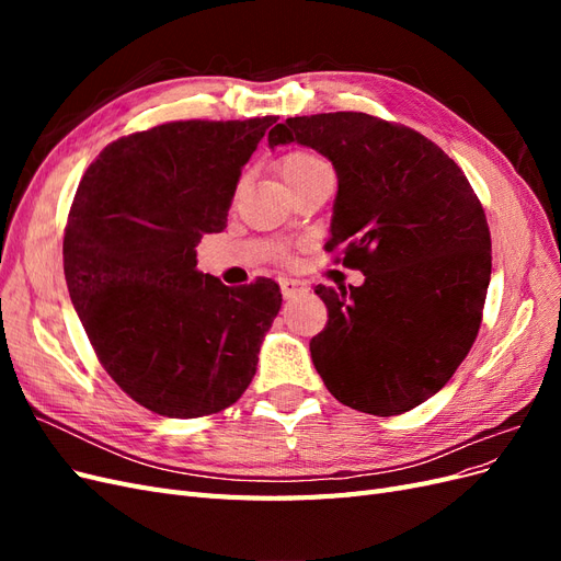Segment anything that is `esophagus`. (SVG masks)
<instances>
[{"mask_svg": "<svg viewBox=\"0 0 561 561\" xmlns=\"http://www.w3.org/2000/svg\"><path fill=\"white\" fill-rule=\"evenodd\" d=\"M280 293L285 299H293L301 293H307V283L295 280V278H280Z\"/></svg>", "mask_w": 561, "mask_h": 561, "instance_id": "1", "label": "esophagus"}]
</instances>
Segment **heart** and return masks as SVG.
<instances>
[{"instance_id":"obj_1","label":"heart","mask_w":561,"mask_h":561,"mask_svg":"<svg viewBox=\"0 0 561 561\" xmlns=\"http://www.w3.org/2000/svg\"><path fill=\"white\" fill-rule=\"evenodd\" d=\"M320 165H328V163L320 157L311 154V151H290V154H285L280 159V175L287 184H290L297 178L316 171V168H320Z\"/></svg>"}]
</instances>
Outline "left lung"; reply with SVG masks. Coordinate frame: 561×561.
Returning <instances> with one entry per match:
<instances>
[{"label": "left lung", "mask_w": 561, "mask_h": 561, "mask_svg": "<svg viewBox=\"0 0 561 561\" xmlns=\"http://www.w3.org/2000/svg\"><path fill=\"white\" fill-rule=\"evenodd\" d=\"M290 142L332 161L325 250L365 274L348 293L316 287L328 325L311 339L313 365L353 410L410 412L451 379L478 336L491 278L482 203L435 142L377 116H293L268 130V147Z\"/></svg>", "instance_id": "left-lung-1"}]
</instances>
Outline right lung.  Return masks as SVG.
<instances>
[{"mask_svg":"<svg viewBox=\"0 0 561 561\" xmlns=\"http://www.w3.org/2000/svg\"><path fill=\"white\" fill-rule=\"evenodd\" d=\"M276 116L171 122L107 145L75 194L62 241L70 299L100 365L149 412L227 410L257 371L280 287L196 268L222 231L241 168Z\"/></svg>","mask_w":561,"mask_h":561,"instance_id":"right-lung-1","label":"right lung"}]
</instances>
